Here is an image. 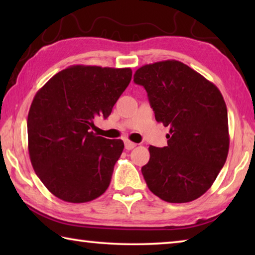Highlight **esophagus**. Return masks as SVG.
Wrapping results in <instances>:
<instances>
[{
	"mask_svg": "<svg viewBox=\"0 0 255 255\" xmlns=\"http://www.w3.org/2000/svg\"><path fill=\"white\" fill-rule=\"evenodd\" d=\"M137 146V144L136 143H132V141H130V140H125V148L126 149H128V150H130V149H132L133 147H136Z\"/></svg>",
	"mask_w": 255,
	"mask_h": 255,
	"instance_id": "obj_1",
	"label": "esophagus"
}]
</instances>
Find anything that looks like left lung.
<instances>
[{
  "label": "left lung",
  "mask_w": 255,
  "mask_h": 255,
  "mask_svg": "<svg viewBox=\"0 0 255 255\" xmlns=\"http://www.w3.org/2000/svg\"><path fill=\"white\" fill-rule=\"evenodd\" d=\"M133 82L145 88L156 122L170 128L167 146H149V161L141 167L146 184L172 204L198 199L217 178L230 148L221 91L174 59L139 67Z\"/></svg>",
  "instance_id": "8db88e82"
}]
</instances>
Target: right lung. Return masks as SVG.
Returning a JSON list of instances; mask_svg holds the SVG:
<instances>
[{
	"label": "right lung",
	"instance_id": "add662e5",
	"mask_svg": "<svg viewBox=\"0 0 255 255\" xmlns=\"http://www.w3.org/2000/svg\"><path fill=\"white\" fill-rule=\"evenodd\" d=\"M130 68L73 65L55 74L34 96L28 114V149L38 178L55 197L81 204L105 193L122 139L90 128L108 118L131 80Z\"/></svg>",
	"mask_w": 255,
	"mask_h": 255
}]
</instances>
